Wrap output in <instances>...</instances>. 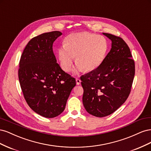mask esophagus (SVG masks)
<instances>
[{
  "label": "esophagus",
  "mask_w": 151,
  "mask_h": 151,
  "mask_svg": "<svg viewBox=\"0 0 151 151\" xmlns=\"http://www.w3.org/2000/svg\"><path fill=\"white\" fill-rule=\"evenodd\" d=\"M76 84H77V85H79V84H81V79H79V78H76Z\"/></svg>",
  "instance_id": "34e87169"
}]
</instances>
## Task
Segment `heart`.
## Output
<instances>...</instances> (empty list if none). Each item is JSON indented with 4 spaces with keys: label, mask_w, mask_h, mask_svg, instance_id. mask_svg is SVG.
Instances as JSON below:
<instances>
[{
    "label": "heart",
    "mask_w": 151,
    "mask_h": 151,
    "mask_svg": "<svg viewBox=\"0 0 151 151\" xmlns=\"http://www.w3.org/2000/svg\"><path fill=\"white\" fill-rule=\"evenodd\" d=\"M65 43L57 49L59 63L65 72L70 70L75 57L74 72L94 70L102 64L108 51V42L104 36L86 31L69 35Z\"/></svg>",
    "instance_id": "heart-1"
}]
</instances>
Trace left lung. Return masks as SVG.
I'll return each instance as SVG.
<instances>
[{
	"label": "left lung",
	"mask_w": 151,
	"mask_h": 151,
	"mask_svg": "<svg viewBox=\"0 0 151 151\" xmlns=\"http://www.w3.org/2000/svg\"><path fill=\"white\" fill-rule=\"evenodd\" d=\"M103 34L111 41L110 51L98 68L81 77L84 106L97 117L111 115L125 102L135 75V62L125 41Z\"/></svg>",
	"instance_id": "8db88e82"
}]
</instances>
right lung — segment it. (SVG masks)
Wrapping results in <instances>:
<instances>
[{
    "mask_svg": "<svg viewBox=\"0 0 151 151\" xmlns=\"http://www.w3.org/2000/svg\"><path fill=\"white\" fill-rule=\"evenodd\" d=\"M55 31L32 38L22 53L18 70L24 97L33 110L45 118L58 116L65 109L76 79L57 63L53 43L62 35Z\"/></svg>",
    "mask_w": 151,
    "mask_h": 151,
    "instance_id": "right-lung-1",
    "label": "right lung"
}]
</instances>
